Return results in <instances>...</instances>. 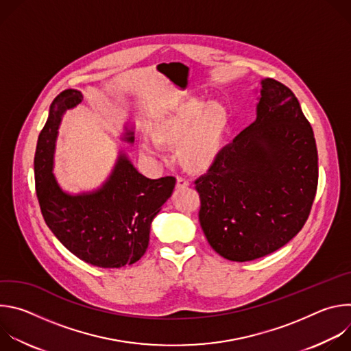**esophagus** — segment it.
<instances>
[{
	"mask_svg": "<svg viewBox=\"0 0 351 351\" xmlns=\"http://www.w3.org/2000/svg\"><path fill=\"white\" fill-rule=\"evenodd\" d=\"M189 187V182L184 179V178H178L176 179V189L178 190H182V189H187Z\"/></svg>",
	"mask_w": 351,
	"mask_h": 351,
	"instance_id": "esophagus-1",
	"label": "esophagus"
}]
</instances>
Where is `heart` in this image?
<instances>
[{
	"label": "heart",
	"mask_w": 351,
	"mask_h": 351,
	"mask_svg": "<svg viewBox=\"0 0 351 351\" xmlns=\"http://www.w3.org/2000/svg\"><path fill=\"white\" fill-rule=\"evenodd\" d=\"M230 126V114L221 103L197 98L168 104L149 123L152 140H143L140 152L158 157L161 147L177 148L180 165L193 173L207 172L218 160Z\"/></svg>",
	"instance_id": "b5f03b06"
}]
</instances>
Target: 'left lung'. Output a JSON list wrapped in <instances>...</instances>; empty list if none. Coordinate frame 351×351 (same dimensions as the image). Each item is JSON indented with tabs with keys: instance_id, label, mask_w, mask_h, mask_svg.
<instances>
[{
	"instance_id": "obj_1",
	"label": "left lung",
	"mask_w": 351,
	"mask_h": 351,
	"mask_svg": "<svg viewBox=\"0 0 351 351\" xmlns=\"http://www.w3.org/2000/svg\"><path fill=\"white\" fill-rule=\"evenodd\" d=\"M194 183L199 225L223 258L252 261L289 243L304 226L318 186L314 132L293 91L263 79L256 121Z\"/></svg>"
}]
</instances>
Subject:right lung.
Segmentation results:
<instances>
[{"label": "right lung", "instance_id": "right-lung-1", "mask_svg": "<svg viewBox=\"0 0 351 351\" xmlns=\"http://www.w3.org/2000/svg\"><path fill=\"white\" fill-rule=\"evenodd\" d=\"M82 99L79 90L68 88L49 107L34 156L36 193L47 226L72 254L94 267L121 268L144 256L152 222L172 195L176 179H148L121 152L98 189L64 191L53 173L58 128L64 114ZM122 140L134 141L132 128L125 126Z\"/></svg>", "mask_w": 351, "mask_h": 351}]
</instances>
